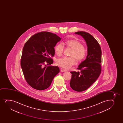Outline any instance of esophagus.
I'll list each match as a JSON object with an SVG mask.
<instances>
[{
  "mask_svg": "<svg viewBox=\"0 0 123 123\" xmlns=\"http://www.w3.org/2000/svg\"><path fill=\"white\" fill-rule=\"evenodd\" d=\"M60 71H61L62 72H66V71L65 70H64V69H61V70H60Z\"/></svg>",
  "mask_w": 123,
  "mask_h": 123,
  "instance_id": "34e87169",
  "label": "esophagus"
}]
</instances>
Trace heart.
I'll list each match as a JSON object with an SVG mask.
<instances>
[{"instance_id":"b5f03b06","label":"heart","mask_w":123,"mask_h":123,"mask_svg":"<svg viewBox=\"0 0 123 123\" xmlns=\"http://www.w3.org/2000/svg\"><path fill=\"white\" fill-rule=\"evenodd\" d=\"M67 47L72 49L70 57H64L56 60L57 65L66 69H70L72 66L76 64V59L78 61L83 60L86 56V50L83 45L78 41L70 40L64 43ZM64 45L62 43L57 44L55 48V52L58 56L62 55L64 50Z\"/></svg>"}]
</instances>
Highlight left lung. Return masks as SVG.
<instances>
[{
  "mask_svg": "<svg viewBox=\"0 0 123 123\" xmlns=\"http://www.w3.org/2000/svg\"><path fill=\"white\" fill-rule=\"evenodd\" d=\"M75 34L81 36L86 43L87 55L77 69L80 72L71 71L70 82L71 87L77 92L87 89L99 77L101 71V49L96 39L89 33L78 31Z\"/></svg>",
  "mask_w": 123,
  "mask_h": 123,
  "instance_id": "8db88e82",
  "label": "left lung"
}]
</instances>
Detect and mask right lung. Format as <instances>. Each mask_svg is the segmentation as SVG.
Listing matches in <instances>:
<instances>
[{"label": "right lung", "mask_w": 123, "mask_h": 123, "mask_svg": "<svg viewBox=\"0 0 123 123\" xmlns=\"http://www.w3.org/2000/svg\"><path fill=\"white\" fill-rule=\"evenodd\" d=\"M61 38L48 31L35 34L26 42L23 48L21 67L26 80L31 87L43 90L49 87L59 72L57 66L44 67L45 63H53L54 47Z\"/></svg>", "instance_id": "right-lung-1"}]
</instances>
